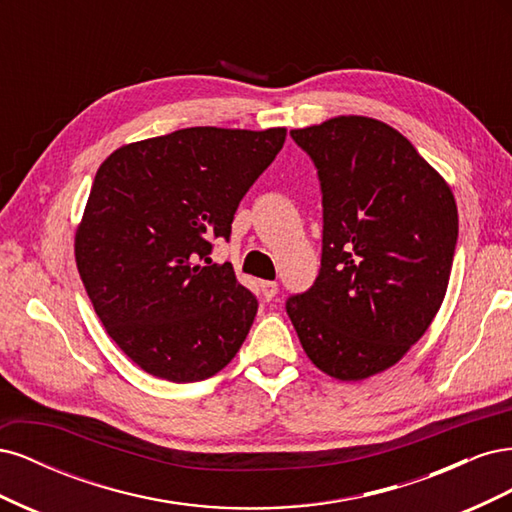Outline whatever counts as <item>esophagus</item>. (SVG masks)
<instances>
[{"label":"esophagus","mask_w":512,"mask_h":512,"mask_svg":"<svg viewBox=\"0 0 512 512\" xmlns=\"http://www.w3.org/2000/svg\"><path fill=\"white\" fill-rule=\"evenodd\" d=\"M277 290H280V286H277V282H260V292H262V299L265 301H271Z\"/></svg>","instance_id":"esophagus-1"}]
</instances>
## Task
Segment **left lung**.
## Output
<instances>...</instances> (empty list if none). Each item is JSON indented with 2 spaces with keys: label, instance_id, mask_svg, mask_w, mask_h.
Wrapping results in <instances>:
<instances>
[{
  "label": "left lung",
  "instance_id": "left-lung-1",
  "mask_svg": "<svg viewBox=\"0 0 512 512\" xmlns=\"http://www.w3.org/2000/svg\"><path fill=\"white\" fill-rule=\"evenodd\" d=\"M292 141L322 192V258L314 286L286 312L312 363L337 380L395 365L444 301L457 245L451 188L406 136L371 117H335Z\"/></svg>",
  "mask_w": 512,
  "mask_h": 512
}]
</instances>
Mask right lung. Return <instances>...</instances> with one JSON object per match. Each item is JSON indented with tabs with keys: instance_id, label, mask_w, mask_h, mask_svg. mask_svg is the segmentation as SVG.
<instances>
[{
	"instance_id": "right-lung-1",
	"label": "right lung",
	"mask_w": 512,
	"mask_h": 512,
	"mask_svg": "<svg viewBox=\"0 0 512 512\" xmlns=\"http://www.w3.org/2000/svg\"><path fill=\"white\" fill-rule=\"evenodd\" d=\"M284 141V128H185L123 145L98 168L76 267L106 333L147 374L205 380L245 342L258 301L209 254Z\"/></svg>"
}]
</instances>
